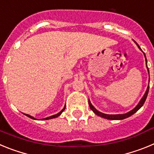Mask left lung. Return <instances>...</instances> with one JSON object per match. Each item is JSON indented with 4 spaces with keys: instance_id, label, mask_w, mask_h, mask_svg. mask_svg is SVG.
I'll list each match as a JSON object with an SVG mask.
<instances>
[{
    "instance_id": "left-lung-1",
    "label": "left lung",
    "mask_w": 154,
    "mask_h": 154,
    "mask_svg": "<svg viewBox=\"0 0 154 154\" xmlns=\"http://www.w3.org/2000/svg\"><path fill=\"white\" fill-rule=\"evenodd\" d=\"M138 47L140 48V46L138 45ZM145 55V54H144ZM145 58H146V56H145ZM146 62H147L146 61ZM149 71V70H148ZM148 92H149V86L147 87V89H146V92H145V94H144L143 97L142 98V99L140 100V102L139 103V104L137 105V107H135V108L133 109V110H131L130 112H127V113H125V114H119V115H108V114H105V113H103V112H99V111H98L97 109H96L95 107L93 106L92 105V103H91V102L89 100V107H90L91 109L94 112V113L96 114L97 116H101V117H103L105 118V119H112V120H115V119H126V118L129 117V116H132L133 114L135 113L137 111H138L141 108V107L143 106V105L144 104V103H145V101H146V97H147V95H148Z\"/></svg>"
}]
</instances>
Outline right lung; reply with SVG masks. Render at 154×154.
Returning a JSON list of instances; mask_svg holds the SVG:
<instances>
[{
  "label": "right lung",
  "mask_w": 154,
  "mask_h": 154,
  "mask_svg": "<svg viewBox=\"0 0 154 154\" xmlns=\"http://www.w3.org/2000/svg\"><path fill=\"white\" fill-rule=\"evenodd\" d=\"M65 108H64L63 109H62V111H61V112H58V113L55 114V115H54V116H49V117L45 118V119H53V118H56V117H58V116H60L61 114H62V112H63V111H64V109H65ZM25 115H26L27 116H28V117H29V118H31V119H35V118H34L33 116H29V115H28V114H25Z\"/></svg>",
  "instance_id": "1"
}]
</instances>
